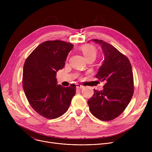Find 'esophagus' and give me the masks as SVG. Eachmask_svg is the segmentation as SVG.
Here are the masks:
<instances>
[{"mask_svg":"<svg viewBox=\"0 0 152 152\" xmlns=\"http://www.w3.org/2000/svg\"><path fill=\"white\" fill-rule=\"evenodd\" d=\"M84 87L83 86L81 85V84H76V88H77V89H83Z\"/></svg>","mask_w":152,"mask_h":152,"instance_id":"34e87169","label":"esophagus"}]
</instances>
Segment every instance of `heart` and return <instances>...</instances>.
Returning <instances> with one entry per match:
<instances>
[{
    "label": "heart",
    "instance_id": "1",
    "mask_svg": "<svg viewBox=\"0 0 152 152\" xmlns=\"http://www.w3.org/2000/svg\"><path fill=\"white\" fill-rule=\"evenodd\" d=\"M82 52L87 59L90 58H95L96 57L97 55V51L95 50V48L90 45H85L81 48Z\"/></svg>",
    "mask_w": 152,
    "mask_h": 152
}]
</instances>
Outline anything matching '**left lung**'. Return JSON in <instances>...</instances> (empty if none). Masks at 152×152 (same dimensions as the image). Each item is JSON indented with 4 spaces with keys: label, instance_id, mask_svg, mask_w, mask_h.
<instances>
[{
    "label": "left lung",
    "instance_id": "left-lung-1",
    "mask_svg": "<svg viewBox=\"0 0 152 152\" xmlns=\"http://www.w3.org/2000/svg\"><path fill=\"white\" fill-rule=\"evenodd\" d=\"M91 41L100 44L104 53L103 63L95 77L106 83L102 91L94 90L88 105L95 117L102 121H111L123 112L132 97V66L126 56L113 45L102 40Z\"/></svg>",
    "mask_w": 152,
    "mask_h": 152
}]
</instances>
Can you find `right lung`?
<instances>
[{"mask_svg":"<svg viewBox=\"0 0 152 152\" xmlns=\"http://www.w3.org/2000/svg\"><path fill=\"white\" fill-rule=\"evenodd\" d=\"M73 44L55 40L39 44L26 58L23 71V87L30 105L47 119L57 118L68 110L76 94L73 84H57V72L65 66Z\"/></svg>","mask_w":152,"mask_h":152,"instance_id":"add662e5","label":"right lung"}]
</instances>
